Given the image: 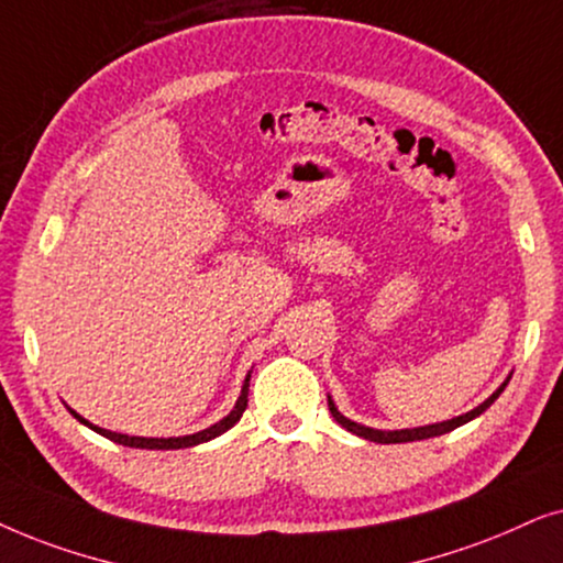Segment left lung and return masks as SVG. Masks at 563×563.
<instances>
[{
    "label": "left lung",
    "mask_w": 563,
    "mask_h": 563,
    "mask_svg": "<svg viewBox=\"0 0 563 563\" xmlns=\"http://www.w3.org/2000/svg\"><path fill=\"white\" fill-rule=\"evenodd\" d=\"M509 384V380H505V384H501L497 391H494L489 399H486L484 404H478L476 409H471V411H466V415H461V417H453V419H448V422H438V424H427V427H415V430H394V432H384V430H373V427H363V424H357V422H352V419H347V417H342L340 411H336V407H334V401L329 399V411H332V417L336 419V422H340L344 430H350L352 434H357V438H365V440H373V443H411V440H424V438H438V434H445V432H451V430H455V427H461V424H466V422H471V419L474 417H478L482 415V411H486L494 404V399H497V396L505 391V386Z\"/></svg>",
    "instance_id": "8db88e82"
}]
</instances>
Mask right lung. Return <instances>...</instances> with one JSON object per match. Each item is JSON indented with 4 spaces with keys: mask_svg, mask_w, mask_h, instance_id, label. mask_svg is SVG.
Listing matches in <instances>:
<instances>
[{
    "mask_svg": "<svg viewBox=\"0 0 563 563\" xmlns=\"http://www.w3.org/2000/svg\"><path fill=\"white\" fill-rule=\"evenodd\" d=\"M246 396H250V378L244 380L242 396H239L236 407L231 409V415H229V417H223L221 422H216L213 427H208V430H200V432H195V434H185V438H129V434H118V432L102 430V427L89 424L85 417H79V415H77V411H71V415L77 417L81 424L92 427L95 432H100L102 438H108V440H112V443H118V445H129V448H148V451H177V448H190V445L206 443V440L219 438L221 432H227L229 427H234V424L239 422V419H242V415H244L246 401H250V399H246Z\"/></svg>",
    "mask_w": 563,
    "mask_h": 563,
    "instance_id": "right-lung-1",
    "label": "right lung"
}]
</instances>
